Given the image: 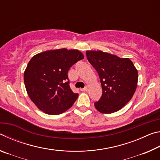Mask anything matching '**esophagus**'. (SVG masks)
Listing matches in <instances>:
<instances>
[{
    "mask_svg": "<svg viewBox=\"0 0 160 160\" xmlns=\"http://www.w3.org/2000/svg\"><path fill=\"white\" fill-rule=\"evenodd\" d=\"M88 86H85V88H82V89H80V90L82 91V92H85V91H87L88 90Z\"/></svg>",
    "mask_w": 160,
    "mask_h": 160,
    "instance_id": "34e87169",
    "label": "esophagus"
}]
</instances>
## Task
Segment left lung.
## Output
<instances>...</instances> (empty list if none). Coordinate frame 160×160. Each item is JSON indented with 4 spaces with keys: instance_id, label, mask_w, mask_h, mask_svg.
Listing matches in <instances>:
<instances>
[{
    "instance_id": "1",
    "label": "left lung",
    "mask_w": 160,
    "mask_h": 160,
    "mask_svg": "<svg viewBox=\"0 0 160 160\" xmlns=\"http://www.w3.org/2000/svg\"><path fill=\"white\" fill-rule=\"evenodd\" d=\"M88 61L98 72L102 94L94 107L100 113H112L125 106L138 85V70L128 58L102 51H87Z\"/></svg>"
}]
</instances>
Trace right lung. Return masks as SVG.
<instances>
[{
  "label": "right lung",
  "mask_w": 160,
  "mask_h": 160,
  "mask_svg": "<svg viewBox=\"0 0 160 160\" xmlns=\"http://www.w3.org/2000/svg\"><path fill=\"white\" fill-rule=\"evenodd\" d=\"M84 58L76 49L59 48L37 53L31 58L24 72V82L29 98L38 109L50 115L63 113L78 97L69 85L68 72Z\"/></svg>",
  "instance_id": "1"
}]
</instances>
